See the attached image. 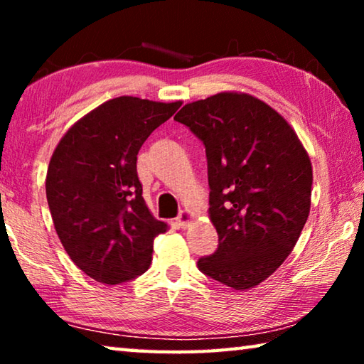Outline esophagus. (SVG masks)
Instances as JSON below:
<instances>
[{
    "mask_svg": "<svg viewBox=\"0 0 364 364\" xmlns=\"http://www.w3.org/2000/svg\"><path fill=\"white\" fill-rule=\"evenodd\" d=\"M193 220H194L193 212L183 210V212L180 213V217L176 218V223H178V226L183 228V230H186V228L191 225V221H193Z\"/></svg>",
    "mask_w": 364,
    "mask_h": 364,
    "instance_id": "1",
    "label": "esophagus"
}]
</instances>
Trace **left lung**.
Instances as JSON below:
<instances>
[{"mask_svg": "<svg viewBox=\"0 0 364 364\" xmlns=\"http://www.w3.org/2000/svg\"><path fill=\"white\" fill-rule=\"evenodd\" d=\"M175 120L205 146L208 218L218 249L197 267L234 291L260 284L297 244L311 205L313 168L297 133L258 97L223 91L188 102Z\"/></svg>", "mask_w": 364, "mask_h": 364, "instance_id": "1", "label": "left lung"}]
</instances>
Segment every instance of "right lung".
I'll return each mask as SVG.
<instances>
[{
	"instance_id": "add662e5",
	"label": "right lung",
	"mask_w": 364,
	"mask_h": 364,
	"mask_svg": "<svg viewBox=\"0 0 364 364\" xmlns=\"http://www.w3.org/2000/svg\"><path fill=\"white\" fill-rule=\"evenodd\" d=\"M181 104L114 97L73 123L53 152L46 199L54 228L72 262L97 282L143 274L154 239L168 230L146 205L136 160Z\"/></svg>"
}]
</instances>
